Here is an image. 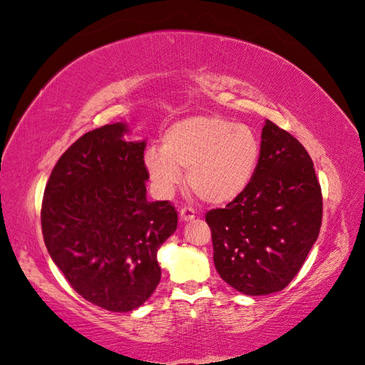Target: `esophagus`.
<instances>
[{
    "mask_svg": "<svg viewBox=\"0 0 365 365\" xmlns=\"http://www.w3.org/2000/svg\"><path fill=\"white\" fill-rule=\"evenodd\" d=\"M179 217H180V222H190L195 217L194 214V210L191 208H182L180 212H179Z\"/></svg>",
    "mask_w": 365,
    "mask_h": 365,
    "instance_id": "esophagus-1",
    "label": "esophagus"
}]
</instances>
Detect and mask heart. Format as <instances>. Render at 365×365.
<instances>
[{"label":"heart","mask_w":365,"mask_h":365,"mask_svg":"<svg viewBox=\"0 0 365 365\" xmlns=\"http://www.w3.org/2000/svg\"><path fill=\"white\" fill-rule=\"evenodd\" d=\"M260 142L253 129L219 114H195L174 121L162 148L148 146L143 166L157 194L168 197L182 180L208 203L219 207L240 197L253 180Z\"/></svg>","instance_id":"1"}]
</instances>
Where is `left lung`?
I'll return each instance as SVG.
<instances>
[{
	"label": "left lung",
	"mask_w": 365,
	"mask_h": 365,
	"mask_svg": "<svg viewBox=\"0 0 365 365\" xmlns=\"http://www.w3.org/2000/svg\"><path fill=\"white\" fill-rule=\"evenodd\" d=\"M260 138V160L245 192L207 212L217 273L247 296L292 282L322 222L321 186L305 148L269 120Z\"/></svg>",
	"instance_id": "left-lung-1"
}]
</instances>
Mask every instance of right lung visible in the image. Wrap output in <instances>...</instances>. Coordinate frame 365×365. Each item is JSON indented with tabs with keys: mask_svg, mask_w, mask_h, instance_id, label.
I'll use <instances>...</instances> for the list:
<instances>
[{
	"mask_svg": "<svg viewBox=\"0 0 365 365\" xmlns=\"http://www.w3.org/2000/svg\"><path fill=\"white\" fill-rule=\"evenodd\" d=\"M128 123L86 133L53 166L41 228L46 248L76 292L109 312H133L160 282L157 251L177 230L168 200L146 199V140Z\"/></svg>",
	"mask_w": 365,
	"mask_h": 365,
	"instance_id": "right-lung-1",
	"label": "right lung"
}]
</instances>
